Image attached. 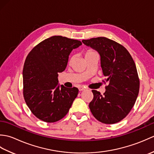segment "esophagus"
<instances>
[{
	"label": "esophagus",
	"mask_w": 154,
	"mask_h": 154,
	"mask_svg": "<svg viewBox=\"0 0 154 154\" xmlns=\"http://www.w3.org/2000/svg\"><path fill=\"white\" fill-rule=\"evenodd\" d=\"M85 89V88L83 87H79V91H83Z\"/></svg>",
	"instance_id": "34e87169"
}]
</instances>
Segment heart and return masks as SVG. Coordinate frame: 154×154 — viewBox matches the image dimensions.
I'll return each instance as SVG.
<instances>
[{
  "label": "heart",
  "mask_w": 154,
  "mask_h": 154,
  "mask_svg": "<svg viewBox=\"0 0 154 154\" xmlns=\"http://www.w3.org/2000/svg\"><path fill=\"white\" fill-rule=\"evenodd\" d=\"M95 54H97V51H94L93 50H88L85 51V57L87 58V57L91 56V55H93ZM73 56H71L69 57V62L71 63V62L73 61Z\"/></svg>",
  "instance_id": "1"
}]
</instances>
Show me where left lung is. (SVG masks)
I'll list each match as a JSON object with an SVG mask.
<instances>
[{"label":"left lung","mask_w":154,"mask_h":154,"mask_svg":"<svg viewBox=\"0 0 154 154\" xmlns=\"http://www.w3.org/2000/svg\"><path fill=\"white\" fill-rule=\"evenodd\" d=\"M83 43L96 50L100 55L106 91L103 95L92 90L93 99L89 109L97 120L104 124L120 122L134 105L140 89L136 65L122 45L105 37L83 40Z\"/></svg>","instance_id":"obj_1"}]
</instances>
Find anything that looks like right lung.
<instances>
[{
    "label": "right lung",
    "mask_w": 154,
    "mask_h": 154,
    "mask_svg": "<svg viewBox=\"0 0 154 154\" xmlns=\"http://www.w3.org/2000/svg\"><path fill=\"white\" fill-rule=\"evenodd\" d=\"M79 40L54 35L32 49L23 68V95L27 106L38 119L55 122L66 115L77 97V88L58 85V73L67 67L73 49Z\"/></svg>",
    "instance_id": "add662e5"
}]
</instances>
